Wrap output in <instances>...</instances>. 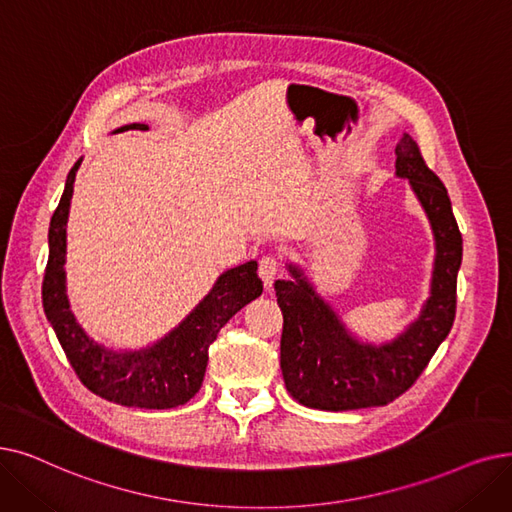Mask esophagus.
Masks as SVG:
<instances>
[{
  "label": "esophagus",
  "instance_id": "obj_1",
  "mask_svg": "<svg viewBox=\"0 0 512 512\" xmlns=\"http://www.w3.org/2000/svg\"><path fill=\"white\" fill-rule=\"evenodd\" d=\"M278 272H280V259L276 255H265L259 259V276L265 286H272Z\"/></svg>",
  "mask_w": 512,
  "mask_h": 512
}]
</instances>
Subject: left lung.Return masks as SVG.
Masks as SVG:
<instances>
[{
  "label": "left lung",
  "instance_id": "left-lung-1",
  "mask_svg": "<svg viewBox=\"0 0 512 512\" xmlns=\"http://www.w3.org/2000/svg\"><path fill=\"white\" fill-rule=\"evenodd\" d=\"M395 154V175L408 180L433 230L429 297L395 339L368 343L345 326L299 265L286 263L291 278L274 284L284 318L280 368L286 391L307 408L343 412L387 406L414 385L454 324L462 236L448 190L408 133Z\"/></svg>",
  "mask_w": 512,
  "mask_h": 512
}]
</instances>
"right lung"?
<instances>
[{"instance_id": "obj_1", "label": "right lung", "mask_w": 512, "mask_h": 512, "mask_svg": "<svg viewBox=\"0 0 512 512\" xmlns=\"http://www.w3.org/2000/svg\"><path fill=\"white\" fill-rule=\"evenodd\" d=\"M127 129L146 131L148 125L129 123L115 133ZM81 161L66 175L64 192L50 221V255L41 286L43 311L73 370L92 393L127 408L165 410L182 406L203 385L209 345L217 339L219 328L263 293L257 261L251 259L221 274L209 295L157 343L142 349H113L94 341L71 311L64 272L66 221Z\"/></svg>"}]
</instances>
